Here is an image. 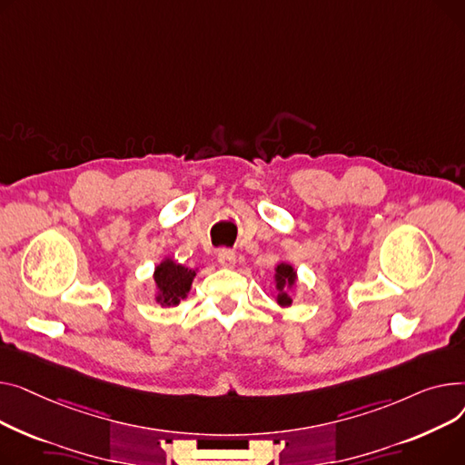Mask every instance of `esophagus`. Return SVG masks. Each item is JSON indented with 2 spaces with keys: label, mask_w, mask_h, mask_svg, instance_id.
Returning <instances> with one entry per match:
<instances>
[{
  "label": "esophagus",
  "mask_w": 465,
  "mask_h": 465,
  "mask_svg": "<svg viewBox=\"0 0 465 465\" xmlns=\"http://www.w3.org/2000/svg\"><path fill=\"white\" fill-rule=\"evenodd\" d=\"M217 261H220V264L225 266V268H232L234 262H236V255H234V252L223 248V250L217 252Z\"/></svg>",
  "instance_id": "esophagus-1"
}]
</instances>
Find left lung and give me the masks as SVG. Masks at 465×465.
I'll return each instance as SVG.
<instances>
[{
	"label": "left lung",
	"mask_w": 465,
	"mask_h": 465,
	"mask_svg": "<svg viewBox=\"0 0 465 465\" xmlns=\"http://www.w3.org/2000/svg\"><path fill=\"white\" fill-rule=\"evenodd\" d=\"M294 282H296V274H294L292 266H289V264H280V266L276 268V283H278V291H280L278 302H280L282 306H289V304H291V298H289V294H287V287L292 285Z\"/></svg>",
	"instance_id": "1"
}]
</instances>
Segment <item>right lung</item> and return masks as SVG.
<instances>
[{"mask_svg": "<svg viewBox=\"0 0 465 465\" xmlns=\"http://www.w3.org/2000/svg\"><path fill=\"white\" fill-rule=\"evenodd\" d=\"M195 272L189 270L174 261H165L155 268V285H157V302L163 306H176L193 282Z\"/></svg>", "mask_w": 465, "mask_h": 465, "instance_id": "1", "label": "right lung"}]
</instances>
